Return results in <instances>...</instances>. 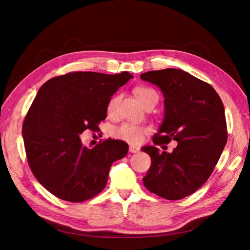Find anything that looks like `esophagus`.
<instances>
[{"label": "esophagus", "instance_id": "34e87169", "mask_svg": "<svg viewBox=\"0 0 250 250\" xmlns=\"http://www.w3.org/2000/svg\"><path fill=\"white\" fill-rule=\"evenodd\" d=\"M140 151V148L139 147H137V146H129V152H131V153H138Z\"/></svg>", "mask_w": 250, "mask_h": 250}]
</instances>
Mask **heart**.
<instances>
[{"instance_id": "b5f03b06", "label": "heart", "mask_w": 250, "mask_h": 250, "mask_svg": "<svg viewBox=\"0 0 250 250\" xmlns=\"http://www.w3.org/2000/svg\"><path fill=\"white\" fill-rule=\"evenodd\" d=\"M134 94L138 97L140 102L144 105V107H145L149 102L153 100L157 101L158 99L155 90L147 86L137 87L134 89ZM120 98H121L120 95H113L109 99L107 103V108H106L108 115H115L116 113L118 104L120 102ZM147 131L148 129L144 126L135 125L131 123H123L122 125L115 128V130H113V135L120 140H123L125 142L131 143V144H135V143H139L142 140L143 134Z\"/></svg>"}]
</instances>
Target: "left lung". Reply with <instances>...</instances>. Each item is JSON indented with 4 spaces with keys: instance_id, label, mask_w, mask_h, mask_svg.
Masks as SVG:
<instances>
[{
    "instance_id": "8db88e82",
    "label": "left lung",
    "mask_w": 250,
    "mask_h": 250,
    "mask_svg": "<svg viewBox=\"0 0 250 250\" xmlns=\"http://www.w3.org/2000/svg\"><path fill=\"white\" fill-rule=\"evenodd\" d=\"M141 79L157 85L165 97L164 121L153 143L177 142L172 153L142 148L151 157L144 186L165 199L185 198L206 184L228 142L223 103L213 86L183 70L150 71Z\"/></svg>"
}]
</instances>
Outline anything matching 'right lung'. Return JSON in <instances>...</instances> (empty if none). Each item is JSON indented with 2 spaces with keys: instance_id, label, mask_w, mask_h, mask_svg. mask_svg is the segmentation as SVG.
<instances>
[{
  "instance_id": "add662e5",
  "label": "right lung",
  "mask_w": 250,
  "mask_h": 250,
  "mask_svg": "<svg viewBox=\"0 0 250 250\" xmlns=\"http://www.w3.org/2000/svg\"><path fill=\"white\" fill-rule=\"evenodd\" d=\"M130 78L128 72H73L40 88L21 132L30 169L56 197L70 202L93 198L106 186L112 163L127 154L123 141L107 139L89 149L79 135L99 130L111 96Z\"/></svg>"
}]
</instances>
